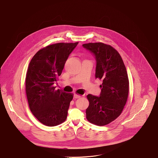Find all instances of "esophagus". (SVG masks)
<instances>
[{"label":"esophagus","instance_id":"1","mask_svg":"<svg viewBox=\"0 0 158 158\" xmlns=\"http://www.w3.org/2000/svg\"><path fill=\"white\" fill-rule=\"evenodd\" d=\"M81 97V96L79 95V94H74V98H80Z\"/></svg>","mask_w":158,"mask_h":158}]
</instances>
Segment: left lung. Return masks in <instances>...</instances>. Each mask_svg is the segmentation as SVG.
<instances>
[{"mask_svg": "<svg viewBox=\"0 0 158 158\" xmlns=\"http://www.w3.org/2000/svg\"><path fill=\"white\" fill-rule=\"evenodd\" d=\"M96 60V77L102 81L99 97L88 94L86 109L88 122L99 126L108 124L122 114L129 94V78L120 53L103 43L84 44Z\"/></svg>", "mask_w": 158, "mask_h": 158, "instance_id": "obj_1", "label": "left lung"}]
</instances>
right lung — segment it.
<instances>
[{"instance_id":"right-lung-1","label":"right lung","mask_w":158,"mask_h":158,"mask_svg":"<svg viewBox=\"0 0 158 158\" xmlns=\"http://www.w3.org/2000/svg\"><path fill=\"white\" fill-rule=\"evenodd\" d=\"M76 43H59L38 50L29 64L26 76V94L29 108L37 120L48 126L65 122L73 94L53 84L58 79Z\"/></svg>"}]
</instances>
